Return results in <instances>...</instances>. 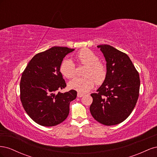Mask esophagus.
<instances>
[{"instance_id":"obj_1","label":"esophagus","mask_w":157,"mask_h":157,"mask_svg":"<svg viewBox=\"0 0 157 157\" xmlns=\"http://www.w3.org/2000/svg\"><path fill=\"white\" fill-rule=\"evenodd\" d=\"M83 96H84V94H82V93H80V92H78V93H77V97H78V98H81V97H82Z\"/></svg>"}]
</instances>
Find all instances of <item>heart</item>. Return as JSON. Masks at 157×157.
I'll list each match as a JSON object with an SVG mask.
<instances>
[{
	"mask_svg": "<svg viewBox=\"0 0 157 157\" xmlns=\"http://www.w3.org/2000/svg\"><path fill=\"white\" fill-rule=\"evenodd\" d=\"M77 58L80 63L86 65L84 77H76L69 83L70 88L80 93H86L91 90L96 83L100 84L105 79L107 70L105 65L99 62L96 54L89 49L84 48L79 51ZM60 71L65 77L72 78L75 75V65L70 59H64L60 65Z\"/></svg>",
	"mask_w": 157,
	"mask_h": 157,
	"instance_id": "heart-1",
	"label": "heart"
}]
</instances>
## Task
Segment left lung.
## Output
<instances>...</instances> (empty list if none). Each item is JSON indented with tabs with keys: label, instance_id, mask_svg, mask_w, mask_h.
Masks as SVG:
<instances>
[{
	"label": "left lung",
	"instance_id": "1",
	"mask_svg": "<svg viewBox=\"0 0 157 157\" xmlns=\"http://www.w3.org/2000/svg\"><path fill=\"white\" fill-rule=\"evenodd\" d=\"M97 47L105 57L107 75L98 92L91 94L93 102L90 111L101 124L116 125L126 120L136 106L140 76L127 54L110 45Z\"/></svg>",
	"mask_w": 157,
	"mask_h": 157
}]
</instances>
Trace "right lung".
Here are the masks:
<instances>
[{
  "label": "right lung",
  "mask_w": 157,
  "mask_h": 157,
  "mask_svg": "<svg viewBox=\"0 0 157 157\" xmlns=\"http://www.w3.org/2000/svg\"><path fill=\"white\" fill-rule=\"evenodd\" d=\"M75 49L54 46L36 54L27 64L20 81V99L31 119L44 126H54L67 118L69 104L77 91L56 92L66 87L60 72L65 56Z\"/></svg>",
  "instance_id": "add662e5"
}]
</instances>
